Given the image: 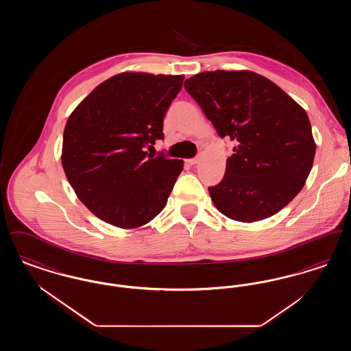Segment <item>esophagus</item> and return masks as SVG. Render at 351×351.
<instances>
[{"mask_svg":"<svg viewBox=\"0 0 351 351\" xmlns=\"http://www.w3.org/2000/svg\"><path fill=\"white\" fill-rule=\"evenodd\" d=\"M189 166H193V165H196V163H199V158H192V159H186L185 160Z\"/></svg>","mask_w":351,"mask_h":351,"instance_id":"esophagus-1","label":"esophagus"}]
</instances>
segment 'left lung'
Listing matches in <instances>:
<instances>
[{
	"label": "left lung",
	"mask_w": 351,
	"mask_h": 351,
	"mask_svg": "<svg viewBox=\"0 0 351 351\" xmlns=\"http://www.w3.org/2000/svg\"><path fill=\"white\" fill-rule=\"evenodd\" d=\"M184 86L218 135L237 142L223 179L208 188L218 210L254 222L293 200L316 154L311 122L300 105L250 71L202 72Z\"/></svg>",
	"instance_id": "left-lung-1"
}]
</instances>
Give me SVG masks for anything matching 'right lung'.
Wrapping results in <instances>:
<instances>
[{
  "label": "right lung",
  "mask_w": 351,
  "mask_h": 351,
  "mask_svg": "<svg viewBox=\"0 0 351 351\" xmlns=\"http://www.w3.org/2000/svg\"><path fill=\"white\" fill-rule=\"evenodd\" d=\"M183 75L121 73L95 88L69 116L62 163L84 205L122 229L142 226L166 206L183 160L149 154Z\"/></svg>",
  "instance_id": "add662e5"
}]
</instances>
